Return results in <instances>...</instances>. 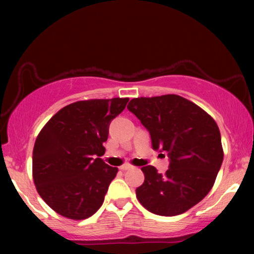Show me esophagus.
Returning a JSON list of instances; mask_svg holds the SVG:
<instances>
[{
    "instance_id": "34e87169",
    "label": "esophagus",
    "mask_w": 254,
    "mask_h": 254,
    "mask_svg": "<svg viewBox=\"0 0 254 254\" xmlns=\"http://www.w3.org/2000/svg\"><path fill=\"white\" fill-rule=\"evenodd\" d=\"M131 168H133V166L129 165V164H124V165H121L119 169L123 170V171H126V170H129V169H131Z\"/></svg>"
}]
</instances>
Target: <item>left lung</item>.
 <instances>
[{"mask_svg": "<svg viewBox=\"0 0 254 254\" xmlns=\"http://www.w3.org/2000/svg\"><path fill=\"white\" fill-rule=\"evenodd\" d=\"M127 109L149 130L152 148L170 158L164 175L151 165L141 169L144 183L136 189L138 202L161 216L185 213L209 193L223 162L217 124L178 95L133 98Z\"/></svg>", "mask_w": 254, "mask_h": 254, "instance_id": "left-lung-1", "label": "left lung"}]
</instances>
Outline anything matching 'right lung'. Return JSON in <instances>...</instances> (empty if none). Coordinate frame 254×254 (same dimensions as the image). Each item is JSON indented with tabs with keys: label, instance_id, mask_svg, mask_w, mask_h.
<instances>
[{
	"label": "right lung",
	"instance_id": "obj_1",
	"mask_svg": "<svg viewBox=\"0 0 254 254\" xmlns=\"http://www.w3.org/2000/svg\"><path fill=\"white\" fill-rule=\"evenodd\" d=\"M129 98L89 99L69 104L48 120L33 148L32 175L39 195L54 211L70 220L92 216L118 168L100 156L110 123Z\"/></svg>",
	"mask_w": 254,
	"mask_h": 254
}]
</instances>
